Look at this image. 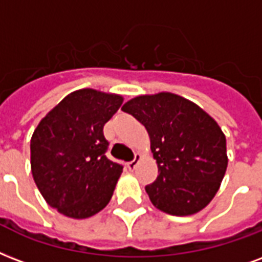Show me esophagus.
Returning <instances> with one entry per match:
<instances>
[{
	"label": "esophagus",
	"mask_w": 262,
	"mask_h": 262,
	"mask_svg": "<svg viewBox=\"0 0 262 262\" xmlns=\"http://www.w3.org/2000/svg\"><path fill=\"white\" fill-rule=\"evenodd\" d=\"M140 159H141V155H140V154H136L135 159L130 161V162H127V169H129V170H135L136 166H137V163L140 162Z\"/></svg>",
	"instance_id": "esophagus-1"
}]
</instances>
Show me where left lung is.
Listing matches in <instances>:
<instances>
[{
  "label": "left lung",
  "mask_w": 262,
  "mask_h": 262,
  "mask_svg": "<svg viewBox=\"0 0 262 262\" xmlns=\"http://www.w3.org/2000/svg\"><path fill=\"white\" fill-rule=\"evenodd\" d=\"M148 132L158 177L149 201L171 215H191L211 202L228 166L227 140L199 105L170 92L141 95L122 105Z\"/></svg>",
  "instance_id": "1"
}]
</instances>
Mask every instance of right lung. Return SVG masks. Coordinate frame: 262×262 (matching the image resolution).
Here are the masks:
<instances>
[{"label":"right lung","instance_id":"add662e5","mask_svg":"<svg viewBox=\"0 0 262 262\" xmlns=\"http://www.w3.org/2000/svg\"><path fill=\"white\" fill-rule=\"evenodd\" d=\"M123 97L95 89L70 93L38 123L31 137V173L51 207L88 219L113 196L123 167L105 157L103 127Z\"/></svg>","mask_w":262,"mask_h":262}]
</instances>
